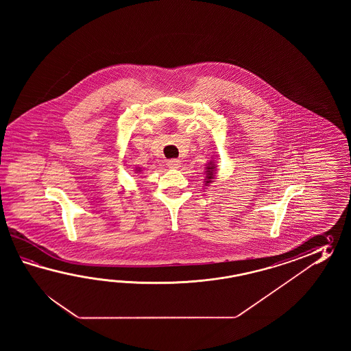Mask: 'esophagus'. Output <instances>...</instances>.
<instances>
[{"label": "esophagus", "instance_id": "obj_1", "mask_svg": "<svg viewBox=\"0 0 351 351\" xmlns=\"http://www.w3.org/2000/svg\"><path fill=\"white\" fill-rule=\"evenodd\" d=\"M180 165H182V163H180L179 159H169V160L167 162L168 168H171V169H178Z\"/></svg>", "mask_w": 351, "mask_h": 351}]
</instances>
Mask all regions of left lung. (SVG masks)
Masks as SVG:
<instances>
[{"label":"left lung","instance_id":"left-lung-1","mask_svg":"<svg viewBox=\"0 0 351 351\" xmlns=\"http://www.w3.org/2000/svg\"><path fill=\"white\" fill-rule=\"evenodd\" d=\"M216 167L217 165H213L212 160L206 167V179H204L206 186L209 184V183H212V180L215 178V176H216Z\"/></svg>","mask_w":351,"mask_h":351}]
</instances>
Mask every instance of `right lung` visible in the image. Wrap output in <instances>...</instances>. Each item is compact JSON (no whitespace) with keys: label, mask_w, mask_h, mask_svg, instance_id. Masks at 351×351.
I'll return each mask as SVG.
<instances>
[{"label":"right lung","mask_w":351,"mask_h":351,"mask_svg":"<svg viewBox=\"0 0 351 351\" xmlns=\"http://www.w3.org/2000/svg\"><path fill=\"white\" fill-rule=\"evenodd\" d=\"M136 171H138V172H139V171H141V168H139V169H136Z\"/></svg>","instance_id":"obj_1"}]
</instances>
